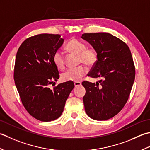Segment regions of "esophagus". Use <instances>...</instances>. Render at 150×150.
Returning <instances> with one entry per match:
<instances>
[{
  "label": "esophagus",
  "instance_id": "1",
  "mask_svg": "<svg viewBox=\"0 0 150 150\" xmlns=\"http://www.w3.org/2000/svg\"><path fill=\"white\" fill-rule=\"evenodd\" d=\"M81 85V82H74V86H75V87H79V85Z\"/></svg>",
  "mask_w": 150,
  "mask_h": 150
}]
</instances>
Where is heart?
I'll list each match as a JSON object with an SVG mask.
<instances>
[{
  "label": "heart",
  "mask_w": 150,
  "mask_h": 150,
  "mask_svg": "<svg viewBox=\"0 0 150 150\" xmlns=\"http://www.w3.org/2000/svg\"><path fill=\"white\" fill-rule=\"evenodd\" d=\"M67 49L72 53L78 55L79 63H84L87 67H93L98 60V54L93 48H87V45L76 39L70 40L66 45ZM53 62L57 69L63 70L65 67V57L61 50H57L53 56ZM87 69L84 66H79L69 69L62 76L63 81L78 82L86 74Z\"/></svg>",
  "instance_id": "1"
}]
</instances>
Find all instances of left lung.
I'll return each instance as SVG.
<instances>
[{"instance_id":"left-lung-1","label":"left lung","mask_w":150,"mask_h":150,"mask_svg":"<svg viewBox=\"0 0 150 150\" xmlns=\"http://www.w3.org/2000/svg\"><path fill=\"white\" fill-rule=\"evenodd\" d=\"M98 54V60L88 76L100 78L96 83L83 81L86 93L83 103L87 115L96 120H106L126 104L135 80V69L127 45L111 33H83Z\"/></svg>"}]
</instances>
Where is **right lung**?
Instances as JSON below:
<instances>
[{"label": "right lung", "mask_w": 150, "mask_h": 150, "mask_svg": "<svg viewBox=\"0 0 150 150\" xmlns=\"http://www.w3.org/2000/svg\"><path fill=\"white\" fill-rule=\"evenodd\" d=\"M63 42L60 35L42 33L26 39L17 52L15 85L26 111L40 121L59 118L74 87L71 81L60 83L54 90L48 87L59 78L53 56Z\"/></svg>", "instance_id": "add662e5"}]
</instances>
